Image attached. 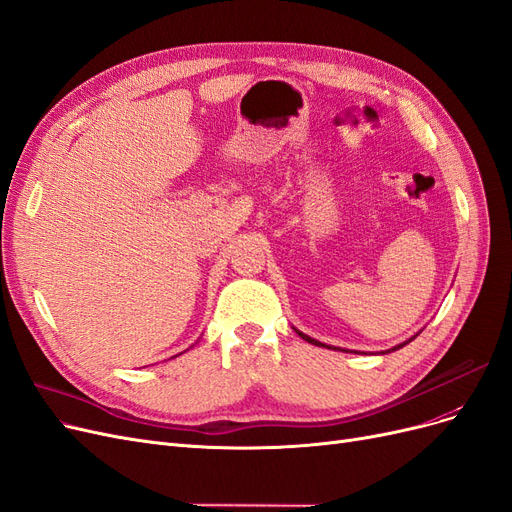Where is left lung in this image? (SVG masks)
I'll list each match as a JSON object with an SVG mask.
<instances>
[{"label": "left lung", "instance_id": "8db88e82", "mask_svg": "<svg viewBox=\"0 0 512 512\" xmlns=\"http://www.w3.org/2000/svg\"><path fill=\"white\" fill-rule=\"evenodd\" d=\"M293 329H295V327H293ZM295 332H298V334H300V336H302V338H304L306 342H310V344H315V346H323V349H338V346H329V344H323V342H319V340H315V338H310V336L302 334V332H300V329H295ZM415 336H417V334H415ZM415 336H412V338H408L406 342H402V344H398V346H393V349H391V351H398V349H402V346H404V344H408L410 340H415ZM338 351H342V353H344V349H338ZM391 351H385V353H391ZM346 353H349V351H346ZM353 353H355V351H353Z\"/></svg>", "mask_w": 512, "mask_h": 512}]
</instances>
